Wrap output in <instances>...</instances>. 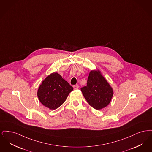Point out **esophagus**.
<instances>
[{
  "mask_svg": "<svg viewBox=\"0 0 152 152\" xmlns=\"http://www.w3.org/2000/svg\"><path fill=\"white\" fill-rule=\"evenodd\" d=\"M73 88L75 89H78L79 88V86L78 85H75V86H73Z\"/></svg>",
  "mask_w": 152,
  "mask_h": 152,
  "instance_id": "obj_1",
  "label": "esophagus"
}]
</instances>
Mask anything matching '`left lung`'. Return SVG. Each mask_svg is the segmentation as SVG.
Instances as JSON below:
<instances>
[{
  "instance_id": "1",
  "label": "left lung",
  "mask_w": 152,
  "mask_h": 152,
  "mask_svg": "<svg viewBox=\"0 0 152 152\" xmlns=\"http://www.w3.org/2000/svg\"><path fill=\"white\" fill-rule=\"evenodd\" d=\"M87 84L81 88V91L89 104L97 110L107 107L113 97V90L101 71H91Z\"/></svg>"
}]
</instances>
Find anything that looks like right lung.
<instances>
[{"instance_id": "obj_1", "label": "right lung", "mask_w": 152, "mask_h": 152, "mask_svg": "<svg viewBox=\"0 0 152 152\" xmlns=\"http://www.w3.org/2000/svg\"><path fill=\"white\" fill-rule=\"evenodd\" d=\"M73 88L57 72L49 75L37 90L40 102L48 108L55 110L60 107Z\"/></svg>"}]
</instances>
